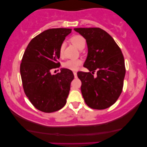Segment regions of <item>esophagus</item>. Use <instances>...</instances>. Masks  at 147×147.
Segmentation results:
<instances>
[{
    "label": "esophagus",
    "mask_w": 147,
    "mask_h": 147,
    "mask_svg": "<svg viewBox=\"0 0 147 147\" xmlns=\"http://www.w3.org/2000/svg\"><path fill=\"white\" fill-rule=\"evenodd\" d=\"M74 75L75 78H77V71H74Z\"/></svg>",
    "instance_id": "1"
}]
</instances>
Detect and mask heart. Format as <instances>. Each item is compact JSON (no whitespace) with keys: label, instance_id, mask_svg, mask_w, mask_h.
<instances>
[{"label":"heart","instance_id":"obj_1","mask_svg":"<svg viewBox=\"0 0 147 147\" xmlns=\"http://www.w3.org/2000/svg\"><path fill=\"white\" fill-rule=\"evenodd\" d=\"M69 41L71 43L76 46L79 49H84L86 45V39L84 37L79 35H75L70 38ZM64 44H61L59 48V55L62 58L64 55ZM82 64V61L79 59H68L63 63V67L70 70H77L79 66Z\"/></svg>","mask_w":147,"mask_h":147}]
</instances>
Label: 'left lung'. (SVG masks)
Returning <instances> with one entry per match:
<instances>
[{
  "label": "left lung",
  "mask_w": 147,
  "mask_h": 147,
  "mask_svg": "<svg viewBox=\"0 0 147 147\" xmlns=\"http://www.w3.org/2000/svg\"><path fill=\"white\" fill-rule=\"evenodd\" d=\"M74 31L85 38L88 49L84 67L90 72H78L84 101L93 109L109 108L116 102L123 88L126 69L121 49L100 28H75Z\"/></svg>",
  "instance_id": "left-lung-1"
}]
</instances>
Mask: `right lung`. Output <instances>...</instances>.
Returning <instances> with one entry per match:
<instances>
[{
  "mask_svg": "<svg viewBox=\"0 0 147 147\" xmlns=\"http://www.w3.org/2000/svg\"><path fill=\"white\" fill-rule=\"evenodd\" d=\"M71 32L66 28L46 30L29 42L23 54L20 72L24 92L41 112H56L66 104L73 72L63 68L52 75L51 71L59 67V46Z\"/></svg>",
  "mask_w": 147,
  "mask_h": 147,
  "instance_id": "1",
  "label": "right lung"
}]
</instances>
